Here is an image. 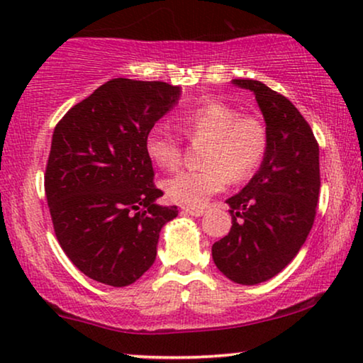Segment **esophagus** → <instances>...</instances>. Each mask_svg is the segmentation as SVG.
Instances as JSON below:
<instances>
[{
  "mask_svg": "<svg viewBox=\"0 0 363 363\" xmlns=\"http://www.w3.org/2000/svg\"><path fill=\"white\" fill-rule=\"evenodd\" d=\"M183 213L191 216H203L205 215V210H203V208H183Z\"/></svg>",
  "mask_w": 363,
  "mask_h": 363,
  "instance_id": "1",
  "label": "esophagus"
}]
</instances>
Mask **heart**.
Returning <instances> with one entry per match:
<instances>
[{"label":"heart","instance_id":"b5f03b06","mask_svg":"<svg viewBox=\"0 0 363 363\" xmlns=\"http://www.w3.org/2000/svg\"><path fill=\"white\" fill-rule=\"evenodd\" d=\"M178 125L190 140L208 142L201 158L205 168L180 172L163 183L168 198L185 206H203L230 180H250L269 145L267 127L259 117L220 101L183 111ZM145 152L157 167L175 170L182 163V138L165 125H155L145 135Z\"/></svg>","mask_w":363,"mask_h":363}]
</instances>
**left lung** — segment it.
Segmentation results:
<instances>
[{"label": "left lung", "mask_w": 363, "mask_h": 363, "mask_svg": "<svg viewBox=\"0 0 363 363\" xmlns=\"http://www.w3.org/2000/svg\"><path fill=\"white\" fill-rule=\"evenodd\" d=\"M233 84L256 96L269 145L250 183L228 198L231 230L211 247L228 279L242 286L264 282L284 269L306 242L319 201V143L289 99L259 81Z\"/></svg>", "instance_id": "obj_1"}]
</instances>
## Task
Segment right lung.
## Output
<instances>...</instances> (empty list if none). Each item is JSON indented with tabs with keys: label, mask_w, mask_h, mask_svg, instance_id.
Returning a JSON list of instances; mask_svg holds the SVG:
<instances>
[{
	"label": "right lung",
	"mask_w": 363,
	"mask_h": 363,
	"mask_svg": "<svg viewBox=\"0 0 363 363\" xmlns=\"http://www.w3.org/2000/svg\"><path fill=\"white\" fill-rule=\"evenodd\" d=\"M160 81L112 79L64 116L54 128L44 190L54 233L72 264L123 287L150 269L158 236L177 218L153 185L145 135L180 99Z\"/></svg>",
	"instance_id": "obj_1"
}]
</instances>
